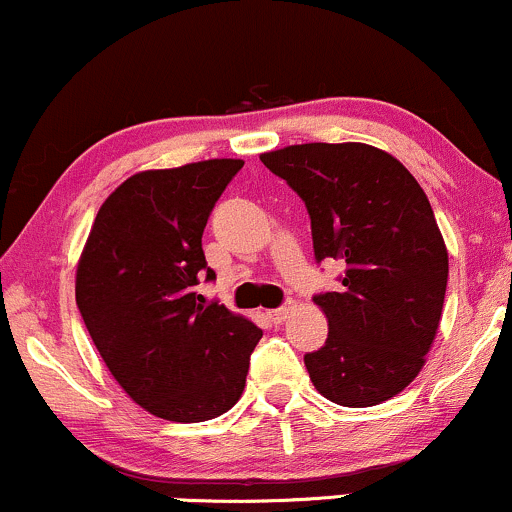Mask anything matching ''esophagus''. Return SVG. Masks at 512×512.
<instances>
[{
	"label": "esophagus",
	"instance_id": "obj_1",
	"mask_svg": "<svg viewBox=\"0 0 512 512\" xmlns=\"http://www.w3.org/2000/svg\"><path fill=\"white\" fill-rule=\"evenodd\" d=\"M291 316V306H282V308H272V311H267V318L272 320V323H284L286 318Z\"/></svg>",
	"mask_w": 512,
	"mask_h": 512
}]
</instances>
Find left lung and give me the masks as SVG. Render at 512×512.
<instances>
[{
    "mask_svg": "<svg viewBox=\"0 0 512 512\" xmlns=\"http://www.w3.org/2000/svg\"><path fill=\"white\" fill-rule=\"evenodd\" d=\"M311 216L316 260H342L340 291L313 296L328 340L303 357L320 396L384 403L418 376L437 335L449 260L435 213L396 157L367 143H303L260 155Z\"/></svg>",
    "mask_w": 512,
    "mask_h": 512,
    "instance_id": "8db88e82",
    "label": "left lung"
}]
</instances>
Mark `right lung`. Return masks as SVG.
I'll list each match as a JSON object with an SVG mask.
<instances>
[{
	"label": "right lung",
	"mask_w": 512,
	"mask_h": 512,
	"mask_svg": "<svg viewBox=\"0 0 512 512\" xmlns=\"http://www.w3.org/2000/svg\"><path fill=\"white\" fill-rule=\"evenodd\" d=\"M243 160H204L128 177L89 230L75 299L121 389L157 418L204 423L243 396L262 330L196 284L216 279L201 235Z\"/></svg>",
	"instance_id": "add662e5"
}]
</instances>
